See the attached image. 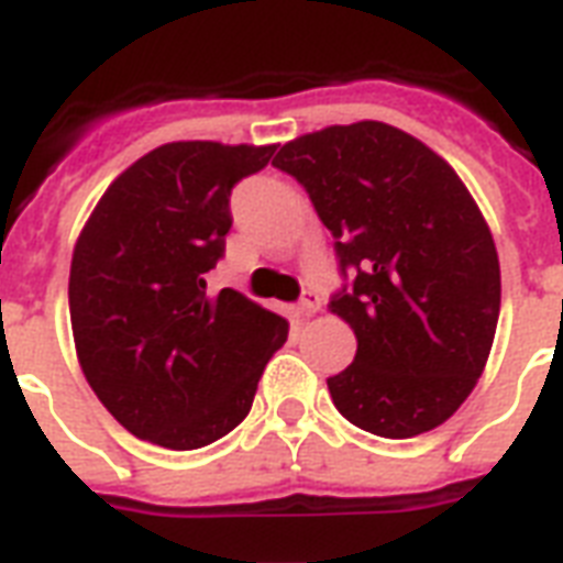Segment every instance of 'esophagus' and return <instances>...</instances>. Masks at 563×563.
I'll return each mask as SVG.
<instances>
[{
	"label": "esophagus",
	"mask_w": 563,
	"mask_h": 563,
	"mask_svg": "<svg viewBox=\"0 0 563 563\" xmlns=\"http://www.w3.org/2000/svg\"><path fill=\"white\" fill-rule=\"evenodd\" d=\"M319 307H321L319 291L307 289V291H303V295H300V303H298L300 316H312V312H319Z\"/></svg>",
	"instance_id": "1"
}]
</instances>
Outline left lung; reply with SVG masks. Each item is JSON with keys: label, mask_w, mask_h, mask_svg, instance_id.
<instances>
[{"label": "left lung", "mask_w": 563, "mask_h": 563, "mask_svg": "<svg viewBox=\"0 0 563 563\" xmlns=\"http://www.w3.org/2000/svg\"><path fill=\"white\" fill-rule=\"evenodd\" d=\"M310 195L333 235L357 354L328 377L351 424L407 440L443 424L490 357L501 303L499 256L452 165L377 120L283 144L272 162Z\"/></svg>", "instance_id": "obj_1"}]
</instances>
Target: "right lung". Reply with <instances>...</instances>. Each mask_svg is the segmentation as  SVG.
I'll return each mask as SVG.
<instances>
[{
  "instance_id": "1",
  "label": "right lung",
  "mask_w": 563,
  "mask_h": 563,
  "mask_svg": "<svg viewBox=\"0 0 563 563\" xmlns=\"http://www.w3.org/2000/svg\"><path fill=\"white\" fill-rule=\"evenodd\" d=\"M268 147L174 141L126 167L81 230L70 324L81 372L129 434L203 449L251 413L265 363L289 336L235 289L206 295L224 256L235 183Z\"/></svg>"
}]
</instances>
